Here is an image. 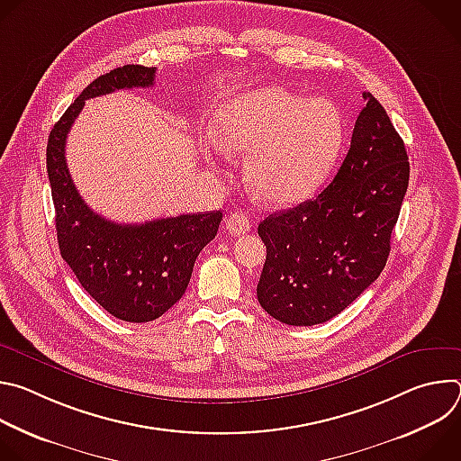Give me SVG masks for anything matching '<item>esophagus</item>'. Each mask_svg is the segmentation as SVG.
Listing matches in <instances>:
<instances>
[{
  "label": "esophagus",
  "mask_w": 461,
  "mask_h": 461,
  "mask_svg": "<svg viewBox=\"0 0 461 461\" xmlns=\"http://www.w3.org/2000/svg\"><path fill=\"white\" fill-rule=\"evenodd\" d=\"M226 230L231 235L239 237V235H244V233H248L251 230V222H249V219L244 213L235 212V213H230L226 217Z\"/></svg>",
  "instance_id": "34e87169"
}]
</instances>
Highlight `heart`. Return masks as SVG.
Returning <instances> with one entry per match:
<instances>
[{"label":"heart","instance_id":"b5f03b06","mask_svg":"<svg viewBox=\"0 0 461 461\" xmlns=\"http://www.w3.org/2000/svg\"><path fill=\"white\" fill-rule=\"evenodd\" d=\"M347 135L341 107L265 86L226 100L215 137L228 155H248L244 175L255 199L292 206L310 196L334 167Z\"/></svg>","mask_w":461,"mask_h":461}]
</instances>
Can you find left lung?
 <instances>
[{
  "label": "left lung",
  "mask_w": 461,
  "mask_h": 461,
  "mask_svg": "<svg viewBox=\"0 0 461 461\" xmlns=\"http://www.w3.org/2000/svg\"><path fill=\"white\" fill-rule=\"evenodd\" d=\"M350 149L313 199L257 228L267 260L257 299L292 326L330 321L383 272L409 185V157L383 105L363 93Z\"/></svg>",
  "instance_id": "1"
}]
</instances>
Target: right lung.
<instances>
[{"mask_svg":"<svg viewBox=\"0 0 461 461\" xmlns=\"http://www.w3.org/2000/svg\"><path fill=\"white\" fill-rule=\"evenodd\" d=\"M155 73V68L123 65L98 77L54 123L47 142L59 253L84 290L127 322L153 321L184 295L196 257L215 239L222 221V213L213 212L118 224L95 213L73 184L65 142L86 100L118 89L151 87Z\"/></svg>","mask_w":461,"mask_h":461,"instance_id":"obj_1","label":"right lung"}]
</instances>
